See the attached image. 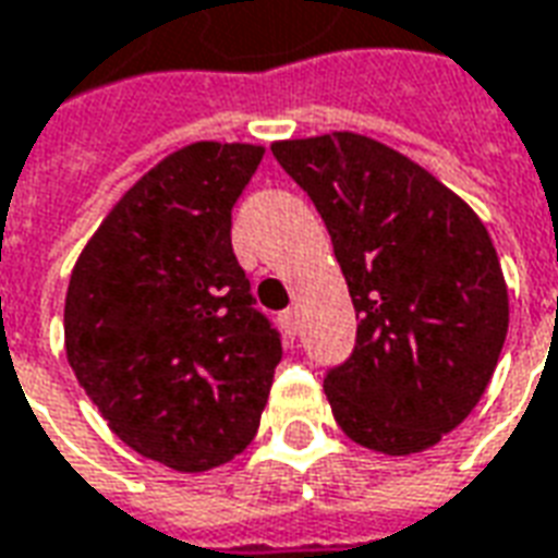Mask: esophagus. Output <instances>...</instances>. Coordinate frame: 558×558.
Segmentation results:
<instances>
[{
    "label": "esophagus",
    "mask_w": 558,
    "mask_h": 558,
    "mask_svg": "<svg viewBox=\"0 0 558 558\" xmlns=\"http://www.w3.org/2000/svg\"><path fill=\"white\" fill-rule=\"evenodd\" d=\"M280 326H283V331L292 338V335L299 331V311H295V307L283 311V314H280Z\"/></svg>",
    "instance_id": "obj_1"
}]
</instances>
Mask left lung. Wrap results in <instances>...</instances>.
Instances as JSON below:
<instances>
[{
	"mask_svg": "<svg viewBox=\"0 0 558 558\" xmlns=\"http://www.w3.org/2000/svg\"><path fill=\"white\" fill-rule=\"evenodd\" d=\"M271 151L326 220L359 319L326 398L352 442L427 451L475 410L508 335L490 232L436 175L379 140L335 131Z\"/></svg>",
	"mask_w": 558,
	"mask_h": 558,
	"instance_id": "8db88e82",
	"label": "left lung"
}]
</instances>
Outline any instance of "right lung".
Listing matches in <instances>:
<instances>
[{
  "mask_svg": "<svg viewBox=\"0 0 558 558\" xmlns=\"http://www.w3.org/2000/svg\"><path fill=\"white\" fill-rule=\"evenodd\" d=\"M266 155L191 143L95 230L65 295V352L110 430L175 472L242 454L266 410L280 335L232 254V206Z\"/></svg>",
  "mask_w": 558,
  "mask_h": 558,
  "instance_id": "obj_1",
  "label": "right lung"
}]
</instances>
